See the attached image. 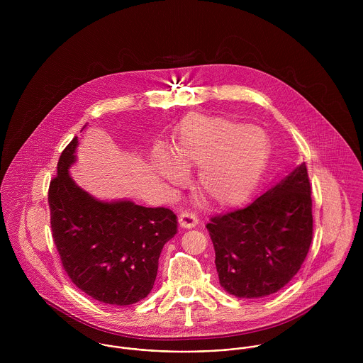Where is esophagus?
I'll return each instance as SVG.
<instances>
[{
	"label": "esophagus",
	"mask_w": 363,
	"mask_h": 363,
	"mask_svg": "<svg viewBox=\"0 0 363 363\" xmlns=\"http://www.w3.org/2000/svg\"><path fill=\"white\" fill-rule=\"evenodd\" d=\"M179 222H180V225H182L183 228L190 229V228L197 226V223H199V218H197V215H196V213H193V212H190V211H184V212H182V213H180V216H179Z\"/></svg>",
	"instance_id": "34e87169"
}]
</instances>
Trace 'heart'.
I'll return each instance as SVG.
<instances>
[{
  "mask_svg": "<svg viewBox=\"0 0 363 363\" xmlns=\"http://www.w3.org/2000/svg\"><path fill=\"white\" fill-rule=\"evenodd\" d=\"M268 157V140L253 125L230 118L193 114L186 118L174 145L183 167H199L197 189L216 208L245 204L259 184ZM156 169L172 186L186 182L184 172L160 152Z\"/></svg>",
  "mask_w": 363,
  "mask_h": 363,
  "instance_id": "obj_1",
  "label": "heart"
}]
</instances>
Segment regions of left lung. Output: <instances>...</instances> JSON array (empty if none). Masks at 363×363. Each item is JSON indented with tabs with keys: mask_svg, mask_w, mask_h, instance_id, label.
I'll use <instances>...</instances> for the list:
<instances>
[{
	"mask_svg": "<svg viewBox=\"0 0 363 363\" xmlns=\"http://www.w3.org/2000/svg\"><path fill=\"white\" fill-rule=\"evenodd\" d=\"M220 286L238 298H264L301 269L313 239L306 163L247 207L207 223Z\"/></svg>",
	"mask_w": 363,
	"mask_h": 363,
	"instance_id": "obj_1",
	"label": "left lung"
}]
</instances>
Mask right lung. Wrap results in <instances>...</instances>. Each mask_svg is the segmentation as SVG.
Returning a JSON list of instances; mask_svg holds the SVG:
<instances>
[{
    "mask_svg": "<svg viewBox=\"0 0 363 363\" xmlns=\"http://www.w3.org/2000/svg\"><path fill=\"white\" fill-rule=\"evenodd\" d=\"M77 137L65 147L49 186L50 225L61 264L72 284L106 305L127 306L148 296L164 243L177 233L169 208L106 203L78 187L68 167Z\"/></svg>",
    "mask_w": 363,
    "mask_h": 363,
    "instance_id": "obj_1",
    "label": "right lung"
}]
</instances>
